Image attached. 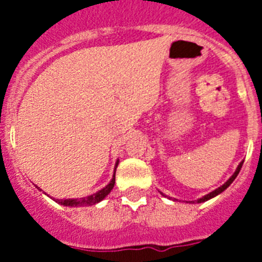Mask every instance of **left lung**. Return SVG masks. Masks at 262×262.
I'll list each match as a JSON object with an SVG mask.
<instances>
[{
	"label": "left lung",
	"instance_id": "1",
	"mask_svg": "<svg viewBox=\"0 0 262 262\" xmlns=\"http://www.w3.org/2000/svg\"><path fill=\"white\" fill-rule=\"evenodd\" d=\"M243 163H244V161H242V163H240L239 165H237V168H236L235 173H233V174L231 176V177L228 178V180H227V181L224 182L223 185H222V186H219V187H217V189H215V190H214V191H211V193H209V194H206V195H203L202 198H200V200H196V203L206 202V201L211 200V198H214V196H216V195H219V194H221V193H223V191L226 190L227 187H228V186H230L231 184H232L233 180H235V178L237 177V174H239V172H240V169H242V166H243ZM160 194H161V195H164V196H166L165 194L161 193V191H160ZM170 200L176 201V198H170Z\"/></svg>",
	"mask_w": 262,
	"mask_h": 262
}]
</instances>
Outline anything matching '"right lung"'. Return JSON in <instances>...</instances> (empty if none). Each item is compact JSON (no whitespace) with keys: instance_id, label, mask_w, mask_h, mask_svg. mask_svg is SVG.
Listing matches in <instances>:
<instances>
[{"instance_id":"1","label":"right lung","mask_w":262,"mask_h":262,"mask_svg":"<svg viewBox=\"0 0 262 262\" xmlns=\"http://www.w3.org/2000/svg\"><path fill=\"white\" fill-rule=\"evenodd\" d=\"M119 164V160H117V163H115V168H114V174H113V178H111V181L106 185L103 189L98 190L97 193L92 194V195L84 196V198H68V200H55L53 201L62 206H71V207H80V206H92L96 205V203L101 202L102 200H105V196H107V194H110V191L113 190V187L115 185V170H117V166ZM39 189V187H38ZM41 190V189H39Z\"/></svg>"}]
</instances>
